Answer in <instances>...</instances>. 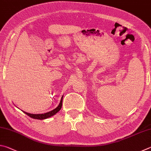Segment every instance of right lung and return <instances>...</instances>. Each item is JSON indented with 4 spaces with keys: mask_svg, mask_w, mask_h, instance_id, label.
Listing matches in <instances>:
<instances>
[{
    "mask_svg": "<svg viewBox=\"0 0 151 151\" xmlns=\"http://www.w3.org/2000/svg\"><path fill=\"white\" fill-rule=\"evenodd\" d=\"M63 97L62 96V99H61V101L60 102V104L59 105H58L57 108L55 109L52 110V111H49L48 112H46V113L44 114H30V113H28V112H26L23 111L25 114H27L28 116L31 117V118L33 119H40V120H42V119H47V118H49V117L52 116L53 115H55L56 113H57V112L60 111L62 108V105H63Z\"/></svg>",
    "mask_w": 151,
    "mask_h": 151,
    "instance_id": "add662e5",
    "label": "right lung"
}]
</instances>
